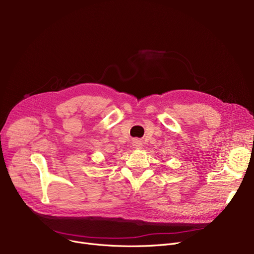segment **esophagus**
I'll return each instance as SVG.
<instances>
[{"mask_svg":"<svg viewBox=\"0 0 254 254\" xmlns=\"http://www.w3.org/2000/svg\"><path fill=\"white\" fill-rule=\"evenodd\" d=\"M132 146H134V148H136V149H140L142 147V143L139 140H136L134 142V144H132Z\"/></svg>","mask_w":254,"mask_h":254,"instance_id":"34e87169","label":"esophagus"}]
</instances>
